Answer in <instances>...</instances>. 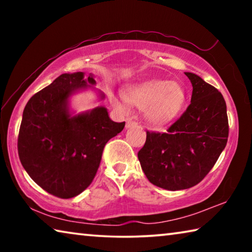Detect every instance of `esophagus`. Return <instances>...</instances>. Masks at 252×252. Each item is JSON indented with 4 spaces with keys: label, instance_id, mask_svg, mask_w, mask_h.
<instances>
[{
    "label": "esophagus",
    "instance_id": "34e87169",
    "mask_svg": "<svg viewBox=\"0 0 252 252\" xmlns=\"http://www.w3.org/2000/svg\"><path fill=\"white\" fill-rule=\"evenodd\" d=\"M135 125H136V122L132 120V119H126V127H131Z\"/></svg>",
    "mask_w": 252,
    "mask_h": 252
}]
</instances>
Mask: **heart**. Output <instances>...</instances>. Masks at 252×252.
Returning <instances> with one entry per match:
<instances>
[{
  "mask_svg": "<svg viewBox=\"0 0 252 252\" xmlns=\"http://www.w3.org/2000/svg\"><path fill=\"white\" fill-rule=\"evenodd\" d=\"M127 100L140 109H146L148 120L152 125L164 126L181 112L186 103V92L176 82L149 81L132 89ZM112 102L119 110H127V102L125 97H113Z\"/></svg>",
  "mask_w": 252,
  "mask_h": 252,
  "instance_id": "1",
  "label": "heart"
}]
</instances>
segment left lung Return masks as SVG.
I'll list each match as a JSON object with an SVG mask.
<instances>
[{"label":"left lung","mask_w":252,"mask_h":252,"mask_svg":"<svg viewBox=\"0 0 252 252\" xmlns=\"http://www.w3.org/2000/svg\"><path fill=\"white\" fill-rule=\"evenodd\" d=\"M192 83L191 103L167 132L147 131L138 158L152 185L183 190L198 185L210 172L229 135L227 105L215 87L186 72Z\"/></svg>","instance_id":"left-lung-1"}]
</instances>
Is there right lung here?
I'll list each match as a JSON object with an SVG mask.
<instances>
[{"instance_id":"1","label":"right lung","mask_w":252,"mask_h":252,"mask_svg":"<svg viewBox=\"0 0 252 252\" xmlns=\"http://www.w3.org/2000/svg\"><path fill=\"white\" fill-rule=\"evenodd\" d=\"M95 84L93 74L64 73L25 105L18 152L32 180L61 199L73 198L91 185L106 142L123 130L103 106L71 117L67 99L74 91Z\"/></svg>"}]
</instances>
